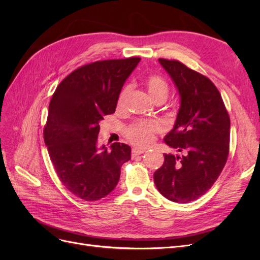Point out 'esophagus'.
<instances>
[{
    "mask_svg": "<svg viewBox=\"0 0 260 260\" xmlns=\"http://www.w3.org/2000/svg\"><path fill=\"white\" fill-rule=\"evenodd\" d=\"M145 152V149H143V148H133L132 149V156L133 157H136V156H138V155H141V154H143Z\"/></svg>",
    "mask_w": 260,
    "mask_h": 260,
    "instance_id": "34e87169",
    "label": "esophagus"
}]
</instances>
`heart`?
Listing matches in <instances>:
<instances>
[{"instance_id":"b5f03b06","label":"heart","mask_w":260,"mask_h":260,"mask_svg":"<svg viewBox=\"0 0 260 260\" xmlns=\"http://www.w3.org/2000/svg\"><path fill=\"white\" fill-rule=\"evenodd\" d=\"M145 88L154 101L158 99H166L169 92L167 81L158 75H151L145 79ZM130 89L129 86L123 88L118 96L117 108L122 109L127 103ZM161 130V125L155 120H142L132 124L125 131V136L131 143L138 146H148L153 143L155 135Z\"/></svg>"}]
</instances>
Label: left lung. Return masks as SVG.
<instances>
[{
  "mask_svg": "<svg viewBox=\"0 0 260 260\" xmlns=\"http://www.w3.org/2000/svg\"><path fill=\"white\" fill-rule=\"evenodd\" d=\"M158 60L180 95L175 125L164 140L181 155H164L154 182L167 200L185 204L205 194L221 174L229 155L230 117L207 77L179 60Z\"/></svg>",
  "mask_w": 260,
  "mask_h": 260,
  "instance_id": "left-lung-1",
  "label": "left lung"
}]
</instances>
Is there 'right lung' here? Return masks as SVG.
Returning <instances> with one entry per match:
<instances>
[{"label":"right lung","mask_w":260,"mask_h":260,"mask_svg":"<svg viewBox=\"0 0 260 260\" xmlns=\"http://www.w3.org/2000/svg\"><path fill=\"white\" fill-rule=\"evenodd\" d=\"M140 57L91 62L68 75L55 90L44 127L55 171L77 198L94 202L116 187L131 147L113 143L98 147L100 121L115 113L118 96Z\"/></svg>","instance_id":"add662e5"}]
</instances>
